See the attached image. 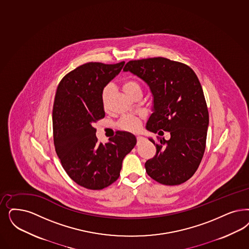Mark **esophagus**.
Returning <instances> with one entry per match:
<instances>
[{
    "instance_id": "34e87169",
    "label": "esophagus",
    "mask_w": 249,
    "mask_h": 249,
    "mask_svg": "<svg viewBox=\"0 0 249 249\" xmlns=\"http://www.w3.org/2000/svg\"><path fill=\"white\" fill-rule=\"evenodd\" d=\"M144 141V138L142 137V136H138L137 137V142L138 143H141L142 142Z\"/></svg>"
}]
</instances>
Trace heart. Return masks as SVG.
<instances>
[{
  "mask_svg": "<svg viewBox=\"0 0 249 249\" xmlns=\"http://www.w3.org/2000/svg\"><path fill=\"white\" fill-rule=\"evenodd\" d=\"M122 89L129 97L133 96L134 94H142V88L141 86L134 80H127L122 84ZM111 94V88L110 86H106L101 92V102L104 107H107L108 103V99ZM121 127L124 129H127L129 131H137L141 127V121L135 117H128L121 120Z\"/></svg>",
  "mask_w": 249,
  "mask_h": 249,
  "instance_id": "b5f03b06",
  "label": "heart"
}]
</instances>
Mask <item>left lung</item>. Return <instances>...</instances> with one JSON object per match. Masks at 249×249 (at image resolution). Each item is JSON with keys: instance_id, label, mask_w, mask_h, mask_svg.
Masks as SVG:
<instances>
[{"instance_id": "1", "label": "left lung", "mask_w": 249, "mask_h": 249, "mask_svg": "<svg viewBox=\"0 0 249 249\" xmlns=\"http://www.w3.org/2000/svg\"><path fill=\"white\" fill-rule=\"evenodd\" d=\"M142 79L153 94V113L146 129L158 137L156 155L145 163L147 174L167 186L179 185L195 174L204 155L209 112L202 87L188 65L162 57L130 60L123 69ZM162 129V131L160 129Z\"/></svg>"}]
</instances>
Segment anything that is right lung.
<instances>
[{
  "instance_id": "obj_1",
  "label": "right lung",
  "mask_w": 249,
  "mask_h": 249,
  "mask_svg": "<svg viewBox=\"0 0 249 249\" xmlns=\"http://www.w3.org/2000/svg\"><path fill=\"white\" fill-rule=\"evenodd\" d=\"M124 64L88 62L70 71L57 88L52 111L55 150L69 177L86 189H102L117 180L124 157L137 142L132 133L119 131L99 143L94 128L105 117L101 92Z\"/></svg>"
}]
</instances>
